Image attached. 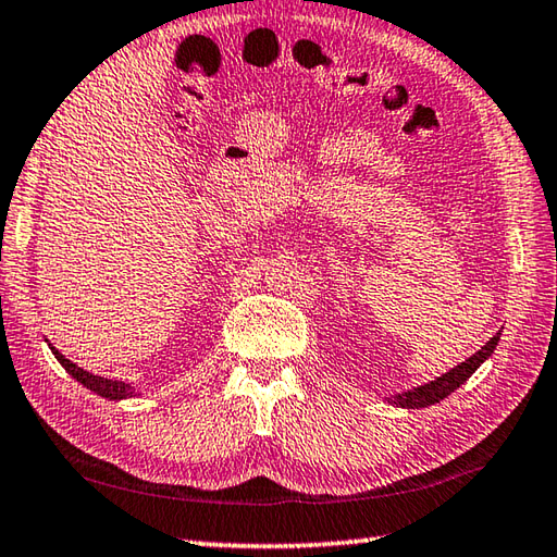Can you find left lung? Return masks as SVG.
<instances>
[{
	"instance_id": "8db88e82",
	"label": "left lung",
	"mask_w": 557,
	"mask_h": 557,
	"mask_svg": "<svg viewBox=\"0 0 557 557\" xmlns=\"http://www.w3.org/2000/svg\"><path fill=\"white\" fill-rule=\"evenodd\" d=\"M499 334L502 332H497L495 337H492L485 346H482L478 354H473V356H470V359H466L463 363L456 366V369H450L448 373H444L442 377H436V381H432V383L412 387V391L391 397V403L397 405V407H407V409H419V407H429V405H434V403H442L444 397H448L450 393L456 391V387L463 385L468 377L480 369L482 361L490 359L492 351H495L497 342H499Z\"/></svg>"
}]
</instances>
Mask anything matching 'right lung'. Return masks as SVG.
I'll return each instance as SVG.
<instances>
[{
  "label": "right lung",
  "instance_id": "add662e5",
  "mask_svg": "<svg viewBox=\"0 0 557 557\" xmlns=\"http://www.w3.org/2000/svg\"><path fill=\"white\" fill-rule=\"evenodd\" d=\"M50 351L55 354V359L62 363V369H65L72 377H77L84 387H89V391H94L97 395L109 397V400H125V397L135 395V391L128 383L111 381V377H101V375H91L89 371H84V369H79V366L72 363L70 359H65V356H62L55 346H50Z\"/></svg>",
  "mask_w": 557,
  "mask_h": 557
}]
</instances>
